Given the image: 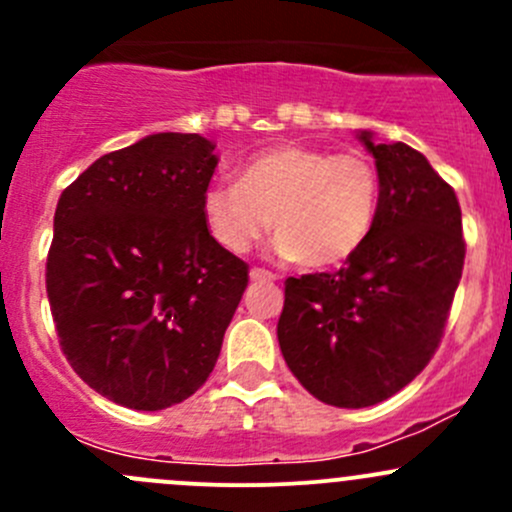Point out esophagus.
<instances>
[{
    "mask_svg": "<svg viewBox=\"0 0 512 512\" xmlns=\"http://www.w3.org/2000/svg\"><path fill=\"white\" fill-rule=\"evenodd\" d=\"M250 280L252 282H275L277 275H275V272H270V270H262V267H252Z\"/></svg>",
    "mask_w": 512,
    "mask_h": 512,
    "instance_id": "1",
    "label": "esophagus"
}]
</instances>
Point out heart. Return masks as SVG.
I'll list each match as a JSON object with an SVG mask.
<instances>
[{
	"label": "heart",
	"instance_id": "b5f03b06",
	"mask_svg": "<svg viewBox=\"0 0 512 512\" xmlns=\"http://www.w3.org/2000/svg\"><path fill=\"white\" fill-rule=\"evenodd\" d=\"M379 198V170L364 153L280 143L247 158L237 185H208L200 210L210 237L232 255L250 250L272 225L280 255L324 270L364 245Z\"/></svg>",
	"mask_w": 512,
	"mask_h": 512
}]
</instances>
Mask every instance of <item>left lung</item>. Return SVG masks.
Instances as JSON below:
<instances>
[{
	"mask_svg": "<svg viewBox=\"0 0 512 512\" xmlns=\"http://www.w3.org/2000/svg\"><path fill=\"white\" fill-rule=\"evenodd\" d=\"M359 141L381 180L374 230L339 272L289 277L277 322L289 371L339 409L379 404L421 374L466 257L461 205L426 156L369 131Z\"/></svg>",
	"mask_w": 512,
	"mask_h": 512,
	"instance_id": "8db88e82",
	"label": "left lung"
}]
</instances>
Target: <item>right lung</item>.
I'll return each instance as SVG.
<instances>
[{
    "label": "right lung",
    "instance_id": "right-lung-1",
    "mask_svg": "<svg viewBox=\"0 0 512 512\" xmlns=\"http://www.w3.org/2000/svg\"><path fill=\"white\" fill-rule=\"evenodd\" d=\"M218 165L198 133L106 153L61 193L46 294L71 369L113 404L160 411L208 381L247 265L205 227Z\"/></svg>",
    "mask_w": 512,
    "mask_h": 512
}]
</instances>
